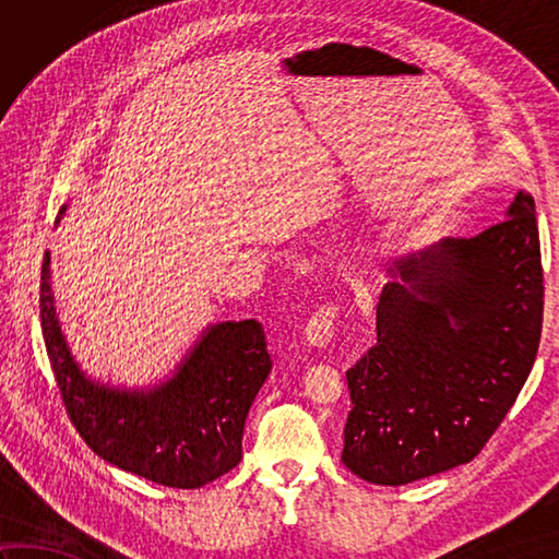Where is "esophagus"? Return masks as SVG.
Instances as JSON below:
<instances>
[{"instance_id": "esophagus-1", "label": "esophagus", "mask_w": 559, "mask_h": 559, "mask_svg": "<svg viewBox=\"0 0 559 559\" xmlns=\"http://www.w3.org/2000/svg\"><path fill=\"white\" fill-rule=\"evenodd\" d=\"M338 314H341V302L338 300H331V302H324L319 305L314 314L307 319L305 324V336L307 341L312 343V346H319L324 348L331 334H334L336 329V322H338Z\"/></svg>"}]
</instances>
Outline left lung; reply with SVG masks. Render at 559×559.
I'll return each mask as SVG.
<instances>
[{
  "instance_id": "1",
  "label": "left lung",
  "mask_w": 559,
  "mask_h": 559,
  "mask_svg": "<svg viewBox=\"0 0 559 559\" xmlns=\"http://www.w3.org/2000/svg\"><path fill=\"white\" fill-rule=\"evenodd\" d=\"M377 343L346 372L341 461L362 480L406 485L476 459L514 406L543 329L536 204L468 240L396 261Z\"/></svg>"
}]
</instances>
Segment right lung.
<instances>
[{"label":"right lung","instance_id":"add662e5","mask_svg":"<svg viewBox=\"0 0 559 559\" xmlns=\"http://www.w3.org/2000/svg\"><path fill=\"white\" fill-rule=\"evenodd\" d=\"M50 254L40 269V324L69 423L112 466L194 490L237 466L249 406L271 372L257 319L213 326L175 379L127 394L88 382L64 346L52 307Z\"/></svg>","mask_w":559,"mask_h":559}]
</instances>
